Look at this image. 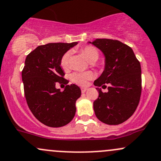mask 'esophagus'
I'll list each match as a JSON object with an SVG mask.
<instances>
[{
    "label": "esophagus",
    "mask_w": 161,
    "mask_h": 161,
    "mask_svg": "<svg viewBox=\"0 0 161 161\" xmlns=\"http://www.w3.org/2000/svg\"><path fill=\"white\" fill-rule=\"evenodd\" d=\"M87 89H88L87 88H81V91H82V92H85Z\"/></svg>",
    "instance_id": "34e87169"
}]
</instances>
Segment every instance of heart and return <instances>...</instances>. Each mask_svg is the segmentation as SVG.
<instances>
[{
	"label": "heart",
	"instance_id": "heart-1",
	"mask_svg": "<svg viewBox=\"0 0 161 161\" xmlns=\"http://www.w3.org/2000/svg\"><path fill=\"white\" fill-rule=\"evenodd\" d=\"M85 58L89 62H94L99 58V50L92 45H86L80 49ZM70 52H66L60 59V66L63 70H67L69 66ZM93 77V74L91 72H74L71 75V79L73 82L79 86H86L88 82Z\"/></svg>",
	"mask_w": 161,
	"mask_h": 161
}]
</instances>
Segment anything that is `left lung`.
<instances>
[{
    "mask_svg": "<svg viewBox=\"0 0 161 161\" xmlns=\"http://www.w3.org/2000/svg\"><path fill=\"white\" fill-rule=\"evenodd\" d=\"M103 52L105 69L94 85L99 97L93 103L96 117L108 125L123 123L133 114L141 96V67L133 49L118 40L97 38L90 42Z\"/></svg>",
    "mask_w": 161,
    "mask_h": 161,
    "instance_id": "8db88e82",
    "label": "left lung"
}]
</instances>
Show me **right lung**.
<instances>
[{
  "label": "right lung",
  "mask_w": 161,
  "mask_h": 161,
  "mask_svg": "<svg viewBox=\"0 0 161 161\" xmlns=\"http://www.w3.org/2000/svg\"><path fill=\"white\" fill-rule=\"evenodd\" d=\"M76 45L58 42L39 45L25 59L21 76L27 103L35 117L50 127L65 126L75 116V102L81 96L79 87L67 85L61 92L55 84L66 83L60 59Z\"/></svg>",
  "instance_id": "add662e5"
}]
</instances>
